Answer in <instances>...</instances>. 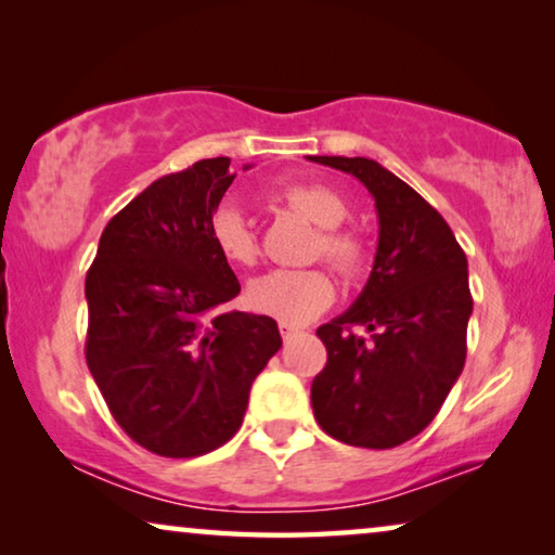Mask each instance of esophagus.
Instances as JSON below:
<instances>
[{"instance_id": "34e87169", "label": "esophagus", "mask_w": 555, "mask_h": 555, "mask_svg": "<svg viewBox=\"0 0 555 555\" xmlns=\"http://www.w3.org/2000/svg\"><path fill=\"white\" fill-rule=\"evenodd\" d=\"M279 332H281V337H284V339H288V337H294V334H296V332H299V330H296V326H294V324L279 322Z\"/></svg>"}]
</instances>
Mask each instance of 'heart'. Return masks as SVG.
<instances>
[{"label":"heart","instance_id":"1","mask_svg":"<svg viewBox=\"0 0 555 555\" xmlns=\"http://www.w3.org/2000/svg\"><path fill=\"white\" fill-rule=\"evenodd\" d=\"M271 201L319 225L317 256H324L339 274L354 276L366 261L364 241L352 229H345L349 203L337 189L317 181H292L276 185ZM210 244L221 259L233 267H251L259 259V236L236 206H221L208 223ZM248 304L259 314L286 324H309L332 307L337 288L324 269H279L248 284Z\"/></svg>","mask_w":555,"mask_h":555}]
</instances>
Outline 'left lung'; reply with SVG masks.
I'll list each match as a JSON object with an SVG mask.
<instances>
[{"instance_id":"obj_1","label":"left lung","mask_w":555,"mask_h":555,"mask_svg":"<svg viewBox=\"0 0 555 555\" xmlns=\"http://www.w3.org/2000/svg\"><path fill=\"white\" fill-rule=\"evenodd\" d=\"M309 158L359 178L379 216L370 281L345 314L317 330L326 364L311 382V408L334 440L397 448L433 423L463 372L473 314L465 251L430 203L377 160ZM354 325L371 337L359 338Z\"/></svg>"}]
</instances>
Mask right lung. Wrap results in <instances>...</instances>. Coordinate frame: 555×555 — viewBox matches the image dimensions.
Listing matches in <instances>:
<instances>
[{
	"instance_id": "add662e5",
	"label": "right lung",
	"mask_w": 555,
	"mask_h": 555,
	"mask_svg": "<svg viewBox=\"0 0 555 555\" xmlns=\"http://www.w3.org/2000/svg\"><path fill=\"white\" fill-rule=\"evenodd\" d=\"M231 158L163 176L111 218L85 279V359L130 440L198 457L238 433L279 352L271 317L229 309L241 284L208 236Z\"/></svg>"
}]
</instances>
